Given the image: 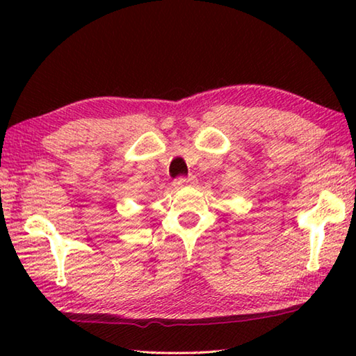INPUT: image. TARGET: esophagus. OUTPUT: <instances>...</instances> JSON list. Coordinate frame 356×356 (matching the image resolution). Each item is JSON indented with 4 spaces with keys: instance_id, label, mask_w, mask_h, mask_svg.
<instances>
[{
    "instance_id": "34e87169",
    "label": "esophagus",
    "mask_w": 356,
    "mask_h": 356,
    "mask_svg": "<svg viewBox=\"0 0 356 356\" xmlns=\"http://www.w3.org/2000/svg\"><path fill=\"white\" fill-rule=\"evenodd\" d=\"M197 184V179L195 176H190V177H180L177 180V185L179 186H185V185H196Z\"/></svg>"
}]
</instances>
